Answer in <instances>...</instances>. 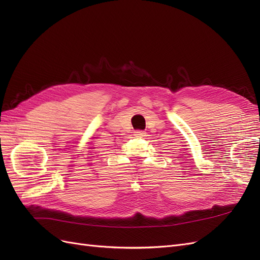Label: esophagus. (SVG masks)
<instances>
[{"mask_svg": "<svg viewBox=\"0 0 260 260\" xmlns=\"http://www.w3.org/2000/svg\"><path fill=\"white\" fill-rule=\"evenodd\" d=\"M133 133H135L136 137H144L145 136V132L142 130H136Z\"/></svg>", "mask_w": 260, "mask_h": 260, "instance_id": "34e87169", "label": "esophagus"}]
</instances>
